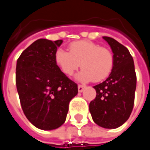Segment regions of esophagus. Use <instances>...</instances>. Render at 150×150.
Here are the masks:
<instances>
[{
    "label": "esophagus",
    "instance_id": "1",
    "mask_svg": "<svg viewBox=\"0 0 150 150\" xmlns=\"http://www.w3.org/2000/svg\"><path fill=\"white\" fill-rule=\"evenodd\" d=\"M84 88H85L84 85H83V84H79V85H78V91H79V93H82L83 91Z\"/></svg>",
    "mask_w": 150,
    "mask_h": 150
}]
</instances>
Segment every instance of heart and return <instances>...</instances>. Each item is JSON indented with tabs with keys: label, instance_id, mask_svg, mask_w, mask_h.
<instances>
[{
	"label": "heart",
	"instance_id": "heart-1",
	"mask_svg": "<svg viewBox=\"0 0 150 150\" xmlns=\"http://www.w3.org/2000/svg\"><path fill=\"white\" fill-rule=\"evenodd\" d=\"M54 60L67 76H71L81 66L83 69L76 79L82 82L103 80L111 74L114 65L113 55L110 50L88 40L71 43L69 52L59 48L55 52Z\"/></svg>",
	"mask_w": 150,
	"mask_h": 150
}]
</instances>
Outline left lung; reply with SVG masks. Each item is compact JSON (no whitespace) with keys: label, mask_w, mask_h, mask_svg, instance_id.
Instances as JSON below:
<instances>
[{"label":"left lung","mask_w":150,"mask_h":150,"mask_svg":"<svg viewBox=\"0 0 150 150\" xmlns=\"http://www.w3.org/2000/svg\"><path fill=\"white\" fill-rule=\"evenodd\" d=\"M103 38L113 52L114 65L108 78L93 86L97 94L89 103V112L97 125L115 129L124 124L132 112L136 75L129 50L114 38Z\"/></svg>","instance_id":"8db88e82"}]
</instances>
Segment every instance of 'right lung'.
I'll return each instance as SVG.
<instances>
[{
  "mask_svg": "<svg viewBox=\"0 0 150 150\" xmlns=\"http://www.w3.org/2000/svg\"><path fill=\"white\" fill-rule=\"evenodd\" d=\"M62 40L41 38L19 56L16 64V88L24 115L37 128L51 131L64 124L70 101L78 86L54 60Z\"/></svg>",
  "mask_w": 150,
  "mask_h": 150,
  "instance_id": "obj_1",
  "label": "right lung"
}]
</instances>
